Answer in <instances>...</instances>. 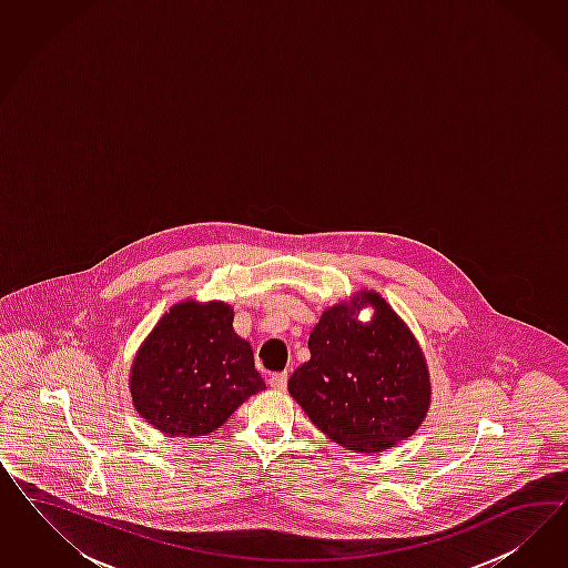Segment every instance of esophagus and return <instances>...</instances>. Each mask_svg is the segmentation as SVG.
I'll use <instances>...</instances> for the list:
<instances>
[{"instance_id":"obj_1","label":"esophagus","mask_w":568,"mask_h":568,"mask_svg":"<svg viewBox=\"0 0 568 568\" xmlns=\"http://www.w3.org/2000/svg\"><path fill=\"white\" fill-rule=\"evenodd\" d=\"M268 385L276 389V392H285V387H287V373H276V375H271L268 377Z\"/></svg>"}]
</instances>
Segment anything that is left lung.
I'll return each mask as SVG.
<instances>
[{
	"instance_id": "obj_1",
	"label": "left lung",
	"mask_w": 568,
	"mask_h": 568,
	"mask_svg": "<svg viewBox=\"0 0 568 568\" xmlns=\"http://www.w3.org/2000/svg\"><path fill=\"white\" fill-rule=\"evenodd\" d=\"M376 310L368 324L357 314ZM310 361L293 371L290 394L335 444L373 454L408 439L430 406L429 368L410 328L375 292L323 312Z\"/></svg>"
}]
</instances>
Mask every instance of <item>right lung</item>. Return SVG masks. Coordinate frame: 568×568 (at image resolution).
Masks as SVG:
<instances>
[{
	"label": "right lung",
	"mask_w": 568,
	"mask_h": 568,
	"mask_svg": "<svg viewBox=\"0 0 568 568\" xmlns=\"http://www.w3.org/2000/svg\"><path fill=\"white\" fill-rule=\"evenodd\" d=\"M133 406L171 437L221 429L241 404L262 389L254 352L233 331L224 302L174 304L139 347L131 366Z\"/></svg>",
	"instance_id": "obj_1"
}]
</instances>
